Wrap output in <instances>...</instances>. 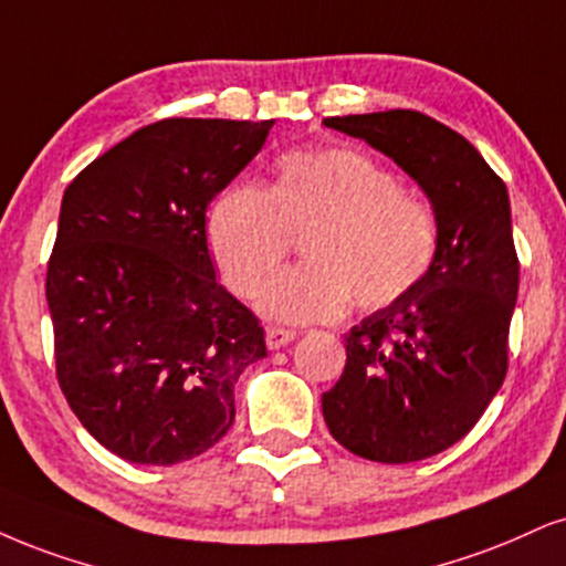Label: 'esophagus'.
<instances>
[{
  "mask_svg": "<svg viewBox=\"0 0 566 566\" xmlns=\"http://www.w3.org/2000/svg\"><path fill=\"white\" fill-rule=\"evenodd\" d=\"M294 338H296V331H285V327H268V333H264V340H268L270 352H275V348H283L285 344H291Z\"/></svg>",
  "mask_w": 566,
  "mask_h": 566,
  "instance_id": "1",
  "label": "esophagus"
}]
</instances>
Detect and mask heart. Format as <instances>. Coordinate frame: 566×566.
Wrapping results in <instances>:
<instances>
[{"label": "heart", "mask_w": 566, "mask_h": 566, "mask_svg": "<svg viewBox=\"0 0 566 566\" xmlns=\"http://www.w3.org/2000/svg\"><path fill=\"white\" fill-rule=\"evenodd\" d=\"M302 233L306 264L283 272L260 302L283 323L333 319L352 298L359 310H382L415 291L438 254L430 209L352 146L289 151L270 188L235 180L207 214L209 254L241 298L262 294L291 235Z\"/></svg>", "instance_id": "obj_1"}]
</instances>
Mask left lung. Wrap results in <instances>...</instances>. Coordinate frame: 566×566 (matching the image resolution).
I'll use <instances>...</instances> for the list:
<instances>
[{
    "label": "left lung",
    "mask_w": 566,
    "mask_h": 566,
    "mask_svg": "<svg viewBox=\"0 0 566 566\" xmlns=\"http://www.w3.org/2000/svg\"><path fill=\"white\" fill-rule=\"evenodd\" d=\"M394 159L430 199L438 254L424 281L346 333L323 394L331 436L369 462L436 457L475 428L506 378L520 289L504 180L449 125L415 109L327 117Z\"/></svg>",
    "instance_id": "8db88e82"
}]
</instances>
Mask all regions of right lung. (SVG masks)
<instances>
[{"label": "right lung", "mask_w": 566, "mask_h": 566, "mask_svg": "<svg viewBox=\"0 0 566 566\" xmlns=\"http://www.w3.org/2000/svg\"><path fill=\"white\" fill-rule=\"evenodd\" d=\"M272 120L167 117L65 188L46 270L62 394L104 449L178 464L226 436L264 331L214 277L207 207Z\"/></svg>", "instance_id": "obj_1"}]
</instances>
